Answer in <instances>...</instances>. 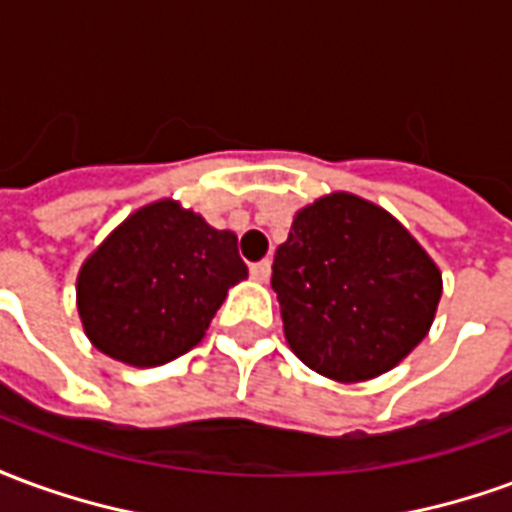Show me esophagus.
Wrapping results in <instances>:
<instances>
[{
    "label": "esophagus",
    "mask_w": 512,
    "mask_h": 512,
    "mask_svg": "<svg viewBox=\"0 0 512 512\" xmlns=\"http://www.w3.org/2000/svg\"><path fill=\"white\" fill-rule=\"evenodd\" d=\"M249 274H252L257 282H266L268 274H271V260H260V263H252Z\"/></svg>",
    "instance_id": "obj_1"
}]
</instances>
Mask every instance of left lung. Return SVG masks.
<instances>
[{"label":"left lung","mask_w":512,"mask_h":512,"mask_svg":"<svg viewBox=\"0 0 512 512\" xmlns=\"http://www.w3.org/2000/svg\"><path fill=\"white\" fill-rule=\"evenodd\" d=\"M271 271L293 354L334 381L392 370L441 299L439 268L406 227L345 191L296 213Z\"/></svg>","instance_id":"left-lung-1"}]
</instances>
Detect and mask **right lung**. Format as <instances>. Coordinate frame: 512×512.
Segmentation results:
<instances>
[{
	"instance_id": "1",
	"label": "right lung",
	"mask_w": 512,
	"mask_h": 512,
	"mask_svg": "<svg viewBox=\"0 0 512 512\" xmlns=\"http://www.w3.org/2000/svg\"><path fill=\"white\" fill-rule=\"evenodd\" d=\"M244 277L230 230L161 200L128 216L84 263L79 315L98 351L156 367L200 343L227 290Z\"/></svg>"
}]
</instances>
